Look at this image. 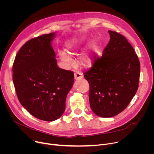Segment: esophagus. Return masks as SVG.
<instances>
[{
    "label": "esophagus",
    "mask_w": 154,
    "mask_h": 154,
    "mask_svg": "<svg viewBox=\"0 0 154 154\" xmlns=\"http://www.w3.org/2000/svg\"><path fill=\"white\" fill-rule=\"evenodd\" d=\"M75 76V79H80L82 78V74L79 72H76L74 74Z\"/></svg>",
    "instance_id": "obj_1"
}]
</instances>
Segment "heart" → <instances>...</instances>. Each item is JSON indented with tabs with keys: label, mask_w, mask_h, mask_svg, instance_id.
<instances>
[{
	"label": "heart",
	"mask_w": 154,
	"mask_h": 154,
	"mask_svg": "<svg viewBox=\"0 0 154 154\" xmlns=\"http://www.w3.org/2000/svg\"><path fill=\"white\" fill-rule=\"evenodd\" d=\"M81 41L75 40L70 42L67 46L68 52L71 55H76L81 50ZM95 44H92L91 45V51L85 54L81 57L79 62L82 66H84L85 67H88L92 64L93 52L94 50H95ZM59 56H60V60L63 62V63L66 66H70L73 63V61L72 57H71L70 55H68L67 53L65 52H60V54H59Z\"/></svg>",
	"instance_id": "heart-1"
}]
</instances>
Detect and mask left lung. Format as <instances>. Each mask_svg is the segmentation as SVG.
Returning a JSON list of instances; mask_svg holds the SVG:
<instances>
[{
	"mask_svg": "<svg viewBox=\"0 0 154 154\" xmlns=\"http://www.w3.org/2000/svg\"><path fill=\"white\" fill-rule=\"evenodd\" d=\"M110 39L101 57L94 55L92 67L84 73L89 85V98L96 115L110 118L123 112L136 94L140 62L126 38L109 31Z\"/></svg>",
	"mask_w": 154,
	"mask_h": 154,
	"instance_id": "obj_1",
	"label": "left lung"
}]
</instances>
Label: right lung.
Segmentation results:
<instances>
[{"label":"right lung","mask_w":154,"mask_h":154,"mask_svg":"<svg viewBox=\"0 0 154 154\" xmlns=\"http://www.w3.org/2000/svg\"><path fill=\"white\" fill-rule=\"evenodd\" d=\"M55 36L52 32L28 41L18 52L12 68L20 102L32 116L47 122L62 115L74 82L73 72L57 65L51 45Z\"/></svg>","instance_id":"1"}]
</instances>
